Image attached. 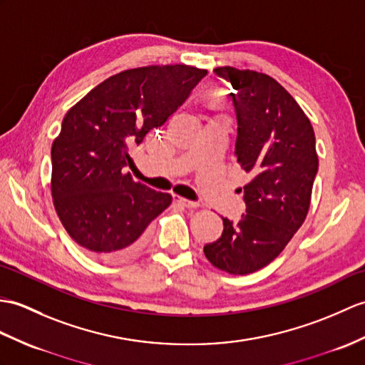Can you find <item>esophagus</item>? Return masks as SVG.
<instances>
[{"label":"esophagus","mask_w":365,"mask_h":365,"mask_svg":"<svg viewBox=\"0 0 365 365\" xmlns=\"http://www.w3.org/2000/svg\"><path fill=\"white\" fill-rule=\"evenodd\" d=\"M173 199H174L175 203H179V205L186 207V208H197L199 207V202H192V200H188V199L179 197V196H173Z\"/></svg>","instance_id":"34e87169"}]
</instances>
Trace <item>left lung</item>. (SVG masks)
Instances as JSON below:
<instances>
[{"mask_svg":"<svg viewBox=\"0 0 365 365\" xmlns=\"http://www.w3.org/2000/svg\"><path fill=\"white\" fill-rule=\"evenodd\" d=\"M233 87L238 137L235 157L250 182L245 215L222 217L224 232L203 247L215 267L247 275L272 262L307 219L319 157L311 121L289 93L264 73L215 68Z\"/></svg>","mask_w":365,"mask_h":365,"instance_id":"left-lung-1","label":"left lung"}]
</instances>
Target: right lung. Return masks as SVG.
<instances>
[{
	"label": "right lung",
	"mask_w": 365,
	"mask_h": 365,
	"mask_svg": "<svg viewBox=\"0 0 365 365\" xmlns=\"http://www.w3.org/2000/svg\"><path fill=\"white\" fill-rule=\"evenodd\" d=\"M207 74L190 65H149L110 76L68 110L51 148V192L66 233L104 261L137 253L146 228L171 205L123 169L130 149L165 124Z\"/></svg>",
	"instance_id": "obj_1"
}]
</instances>
